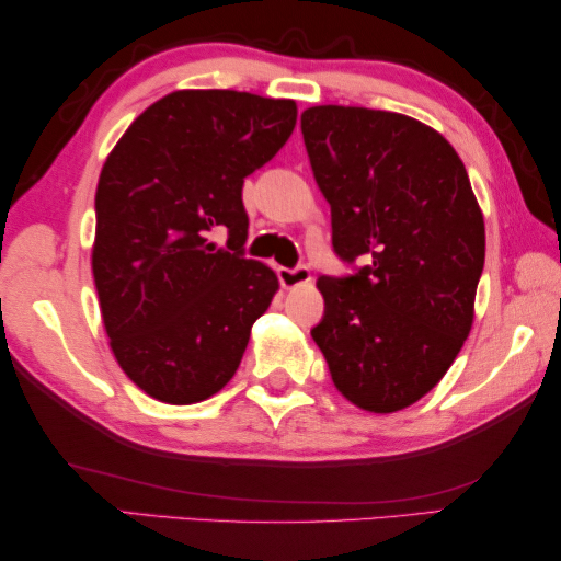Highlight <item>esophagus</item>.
<instances>
[{"label":"esophagus","instance_id":"34e87169","mask_svg":"<svg viewBox=\"0 0 561 561\" xmlns=\"http://www.w3.org/2000/svg\"><path fill=\"white\" fill-rule=\"evenodd\" d=\"M278 278H280L283 288H296V286H302V283L310 280V268H308V265H296V268H280Z\"/></svg>","mask_w":561,"mask_h":561}]
</instances>
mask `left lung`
Wrapping results in <instances>:
<instances>
[{"label":"left lung","instance_id":"8db88e82","mask_svg":"<svg viewBox=\"0 0 561 561\" xmlns=\"http://www.w3.org/2000/svg\"><path fill=\"white\" fill-rule=\"evenodd\" d=\"M300 131L333 251L353 265L318 278L325 313L310 335L347 400L402 410L435 388L470 335L484 268L470 176L443 136L402 114L313 106Z\"/></svg>","mask_w":561,"mask_h":561}]
</instances>
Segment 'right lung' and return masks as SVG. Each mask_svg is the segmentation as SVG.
Returning <instances> with one entry per match:
<instances>
[{
	"label": "right lung",
	"instance_id": "add662e5",
	"mask_svg": "<svg viewBox=\"0 0 561 561\" xmlns=\"http://www.w3.org/2000/svg\"><path fill=\"white\" fill-rule=\"evenodd\" d=\"M296 126L290 99L173 91L126 128L101 169L91 268L122 370L161 402L191 405L233 378L251 325L278 290L245 259L243 179ZM224 227L228 249L207 241Z\"/></svg>",
	"mask_w": 561,
	"mask_h": 561
}]
</instances>
